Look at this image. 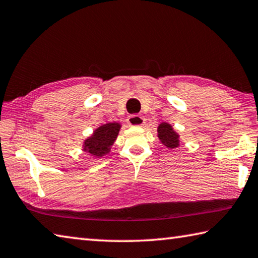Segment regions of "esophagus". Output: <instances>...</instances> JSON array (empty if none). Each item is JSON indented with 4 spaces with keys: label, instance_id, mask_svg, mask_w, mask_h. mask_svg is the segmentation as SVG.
Listing matches in <instances>:
<instances>
[{
    "label": "esophagus",
    "instance_id": "esophagus-1",
    "mask_svg": "<svg viewBox=\"0 0 258 258\" xmlns=\"http://www.w3.org/2000/svg\"><path fill=\"white\" fill-rule=\"evenodd\" d=\"M126 122H128L129 125L139 126V125H143L144 123H145V119H144V117L141 115L133 114V115H130L128 119H126Z\"/></svg>",
    "mask_w": 258,
    "mask_h": 258
}]
</instances>
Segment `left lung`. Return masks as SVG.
I'll return each instance as SVG.
<instances>
[{
  "label": "left lung",
  "mask_w": 258,
  "mask_h": 258,
  "mask_svg": "<svg viewBox=\"0 0 258 258\" xmlns=\"http://www.w3.org/2000/svg\"><path fill=\"white\" fill-rule=\"evenodd\" d=\"M157 137L170 150L172 148H177L180 145L179 135L174 132L172 125L166 123V122H162V123L157 126Z\"/></svg>",
  "instance_id": "8db88e82"
}]
</instances>
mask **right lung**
Masks as SVG:
<instances>
[{"instance_id":"right-lung-1","label":"right lung","mask_w":258,"mask_h":258,"mask_svg":"<svg viewBox=\"0 0 258 258\" xmlns=\"http://www.w3.org/2000/svg\"><path fill=\"white\" fill-rule=\"evenodd\" d=\"M120 128L121 124L117 122H110L98 126L92 136L85 139L83 150L94 157H102L108 154L111 146L119 135Z\"/></svg>"}]
</instances>
